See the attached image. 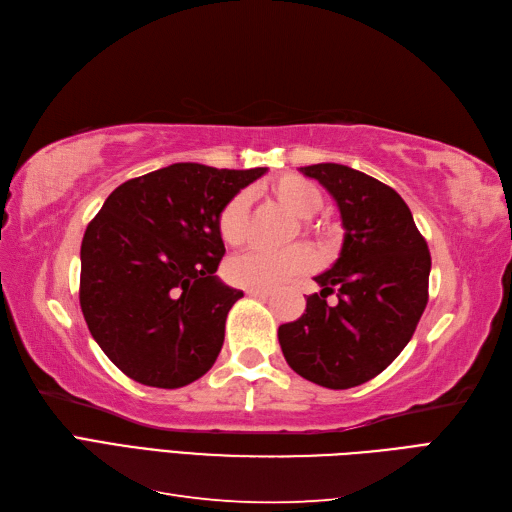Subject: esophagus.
I'll list each match as a JSON object with an SVG mask.
<instances>
[{"label":"esophagus","mask_w":512,"mask_h":512,"mask_svg":"<svg viewBox=\"0 0 512 512\" xmlns=\"http://www.w3.org/2000/svg\"><path fill=\"white\" fill-rule=\"evenodd\" d=\"M247 294H250V297H256V299H265V297H269V290H260V288H247Z\"/></svg>","instance_id":"esophagus-1"}]
</instances>
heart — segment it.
I'll return each mask as SVG.
<instances>
[{"mask_svg":"<svg viewBox=\"0 0 512 512\" xmlns=\"http://www.w3.org/2000/svg\"><path fill=\"white\" fill-rule=\"evenodd\" d=\"M271 196L294 218L305 220V230L320 235V226L307 222V218L322 207V192L314 181L301 175H284L269 185ZM247 198L245 194L232 196L218 213V232L226 245L237 247L245 239ZM314 265V254L305 245H290L286 250H250L226 265L228 280L241 288L269 290L282 284L288 277L297 275Z\"/></svg>","mask_w":512,"mask_h":512,"instance_id":"1","label":"heart"}]
</instances>
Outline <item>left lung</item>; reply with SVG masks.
<instances>
[{
	"label": "left lung",
	"instance_id": "8db88e82",
	"mask_svg": "<svg viewBox=\"0 0 512 512\" xmlns=\"http://www.w3.org/2000/svg\"><path fill=\"white\" fill-rule=\"evenodd\" d=\"M335 198L344 243L305 314L277 329L288 365L327 389H352L389 367L412 339L429 299L431 256L393 188L344 164L303 166ZM338 292V303L326 297Z\"/></svg>",
	"mask_w": 512,
	"mask_h": 512
}]
</instances>
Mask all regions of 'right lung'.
I'll list each match as a JSON object with an SVG mask.
<instances>
[{"label": "right lung", "mask_w": 512, "mask_h": 512, "mask_svg": "<svg viewBox=\"0 0 512 512\" xmlns=\"http://www.w3.org/2000/svg\"><path fill=\"white\" fill-rule=\"evenodd\" d=\"M267 168L179 162L121 183L81 245L89 333L128 378L179 389L205 376L243 297L215 271L226 252L218 213Z\"/></svg>", "instance_id": "right-lung-1"}]
</instances>
